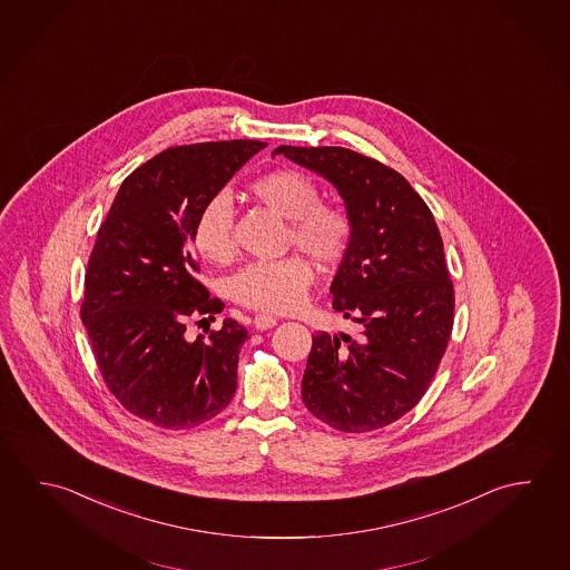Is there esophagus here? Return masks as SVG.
I'll return each instance as SVG.
<instances>
[{"instance_id": "1", "label": "esophagus", "mask_w": 570, "mask_h": 570, "mask_svg": "<svg viewBox=\"0 0 570 570\" xmlns=\"http://www.w3.org/2000/svg\"><path fill=\"white\" fill-rule=\"evenodd\" d=\"M253 325L257 331H267V328H273L277 325V318L271 317V315H265V313H259L255 321H253Z\"/></svg>"}]
</instances>
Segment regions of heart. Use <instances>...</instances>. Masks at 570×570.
Wrapping results in <instances>:
<instances>
[{
    "label": "heart",
    "instance_id": "1",
    "mask_svg": "<svg viewBox=\"0 0 570 570\" xmlns=\"http://www.w3.org/2000/svg\"><path fill=\"white\" fill-rule=\"evenodd\" d=\"M255 202L287 219L285 242L305 253L321 269H335L353 243V219L345 207L321 203V189L309 175L277 169L249 184ZM194 245L213 263H229L235 255L233 205L225 194L213 195L195 219ZM313 283V269L301 257L259 261L232 279L233 299L243 307L265 313L297 309Z\"/></svg>",
    "mask_w": 570,
    "mask_h": 570
}]
</instances>
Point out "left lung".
I'll use <instances>...</instances> for the list:
<instances>
[{
	"label": "left lung",
	"mask_w": 570,
	"mask_h": 570,
	"mask_svg": "<svg viewBox=\"0 0 570 570\" xmlns=\"http://www.w3.org/2000/svg\"><path fill=\"white\" fill-rule=\"evenodd\" d=\"M273 155L325 177L355 227L331 293L361 337H313L303 403L343 433L391 425L425 395L453 331V281L433 213L403 175L367 155L293 145Z\"/></svg>",
	"instance_id": "obj_1"
}]
</instances>
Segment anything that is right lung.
Instances as JSON below:
<instances>
[{
	"instance_id": "obj_1",
	"label": "right lung",
	"mask_w": 570,
	"mask_h": 570,
	"mask_svg": "<svg viewBox=\"0 0 570 570\" xmlns=\"http://www.w3.org/2000/svg\"><path fill=\"white\" fill-rule=\"evenodd\" d=\"M263 147L233 139L165 149L121 184L97 233L81 321L107 389L155 426L194 429L235 395L247 328L225 318L207 337H185L187 318L223 309L195 279L189 243L203 205Z\"/></svg>"
}]
</instances>
